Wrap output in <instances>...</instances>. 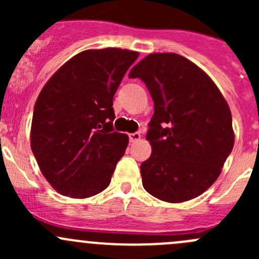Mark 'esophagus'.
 <instances>
[{
  "mask_svg": "<svg viewBox=\"0 0 259 259\" xmlns=\"http://www.w3.org/2000/svg\"><path fill=\"white\" fill-rule=\"evenodd\" d=\"M140 138H142L140 133H132V134H129V139L132 143L138 142V140H140Z\"/></svg>",
  "mask_w": 259,
  "mask_h": 259,
  "instance_id": "34e87169",
  "label": "esophagus"
}]
</instances>
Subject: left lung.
<instances>
[{
  "label": "left lung",
  "mask_w": 259,
  "mask_h": 259,
  "mask_svg": "<svg viewBox=\"0 0 259 259\" xmlns=\"http://www.w3.org/2000/svg\"><path fill=\"white\" fill-rule=\"evenodd\" d=\"M129 77H139L154 101L143 187L168 203L198 197L218 178L234 145L226 99L202 69L173 52L148 55Z\"/></svg>",
  "instance_id": "8db88e82"
}]
</instances>
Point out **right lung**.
I'll use <instances>...</instances> for the list:
<instances>
[{"mask_svg":"<svg viewBox=\"0 0 259 259\" xmlns=\"http://www.w3.org/2000/svg\"><path fill=\"white\" fill-rule=\"evenodd\" d=\"M137 51L85 50L65 62L36 100L31 149L60 194L89 198L109 187L129 138L114 132L113 99Z\"/></svg>","mask_w":259,"mask_h":259,"instance_id":"1","label":"right lung"}]
</instances>
